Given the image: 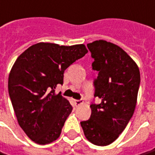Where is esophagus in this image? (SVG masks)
Returning a JSON list of instances; mask_svg holds the SVG:
<instances>
[{"label": "esophagus", "mask_w": 155, "mask_h": 155, "mask_svg": "<svg viewBox=\"0 0 155 155\" xmlns=\"http://www.w3.org/2000/svg\"><path fill=\"white\" fill-rule=\"evenodd\" d=\"M84 103V100H75V104L76 105H80L81 104Z\"/></svg>", "instance_id": "obj_1"}]
</instances>
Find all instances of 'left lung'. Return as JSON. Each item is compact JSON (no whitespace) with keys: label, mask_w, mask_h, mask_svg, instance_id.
Here are the masks:
<instances>
[{"label":"left lung","mask_w":155,"mask_h":155,"mask_svg":"<svg viewBox=\"0 0 155 155\" xmlns=\"http://www.w3.org/2000/svg\"><path fill=\"white\" fill-rule=\"evenodd\" d=\"M98 77L94 80V97L100 104L92 103L91 116L81 121L89 142L98 146L110 144L124 131L136 107L140 85L139 69L120 47L105 40L87 45Z\"/></svg>","instance_id":"8db88e82"}]
</instances>
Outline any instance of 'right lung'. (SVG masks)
<instances>
[{"mask_svg": "<svg viewBox=\"0 0 155 155\" xmlns=\"http://www.w3.org/2000/svg\"><path fill=\"white\" fill-rule=\"evenodd\" d=\"M88 52L84 45L38 43L18 57L8 78V92L19 126L36 143L56 140L72 110L55 87L64 71Z\"/></svg>", "mask_w": 155, "mask_h": 155, "instance_id": "obj_1", "label": "right lung"}]
</instances>
